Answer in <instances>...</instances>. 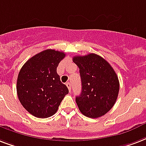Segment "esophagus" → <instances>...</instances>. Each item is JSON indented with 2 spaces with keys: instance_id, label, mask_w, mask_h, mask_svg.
Returning <instances> with one entry per match:
<instances>
[{
  "instance_id": "obj_1",
  "label": "esophagus",
  "mask_w": 146,
  "mask_h": 146,
  "mask_svg": "<svg viewBox=\"0 0 146 146\" xmlns=\"http://www.w3.org/2000/svg\"><path fill=\"white\" fill-rule=\"evenodd\" d=\"M66 86L68 88V90L70 92H71V84L70 83H66Z\"/></svg>"
}]
</instances>
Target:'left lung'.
<instances>
[{"label": "left lung", "mask_w": 146, "mask_h": 146, "mask_svg": "<svg viewBox=\"0 0 146 146\" xmlns=\"http://www.w3.org/2000/svg\"><path fill=\"white\" fill-rule=\"evenodd\" d=\"M80 69L82 92L76 102L82 114L99 118L107 113L117 100L119 82L110 64L102 56L90 53L73 58Z\"/></svg>", "instance_id": "obj_1"}]
</instances>
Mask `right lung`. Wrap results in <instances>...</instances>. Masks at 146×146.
Returning a JSON list of instances; mask_svg holds the SVG:
<instances>
[{"label": "right lung", "instance_id": "right-lung-1", "mask_svg": "<svg viewBox=\"0 0 146 146\" xmlns=\"http://www.w3.org/2000/svg\"><path fill=\"white\" fill-rule=\"evenodd\" d=\"M66 54L48 49L32 56L22 66L17 81V93L21 105L31 115L48 118L54 115L68 88L56 73Z\"/></svg>", "mask_w": 146, "mask_h": 146}]
</instances>
